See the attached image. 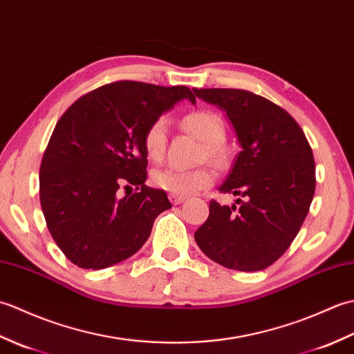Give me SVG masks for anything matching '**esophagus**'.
<instances>
[{
  "mask_svg": "<svg viewBox=\"0 0 354 354\" xmlns=\"http://www.w3.org/2000/svg\"><path fill=\"white\" fill-rule=\"evenodd\" d=\"M169 199H170V202L171 204H175V205H179V204H183V202L185 201V198L184 196H178V194H169Z\"/></svg>",
  "mask_w": 354,
  "mask_h": 354,
  "instance_id": "34e87169",
  "label": "esophagus"
}]
</instances>
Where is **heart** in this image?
<instances>
[{
	"label": "heart",
	"instance_id": "1",
	"mask_svg": "<svg viewBox=\"0 0 354 354\" xmlns=\"http://www.w3.org/2000/svg\"><path fill=\"white\" fill-rule=\"evenodd\" d=\"M183 124L204 141V149L201 152V161H209L216 167H222L227 162V152L222 146L225 140V124L222 118L213 111H193L183 118ZM169 124L165 117H158L147 126L142 135V147L149 160L160 161L165 153L167 146ZM152 181L161 190L178 196H190L204 189H208L214 183V173L208 165L192 170L167 167L156 170Z\"/></svg>",
	"mask_w": 354,
	"mask_h": 354
}]
</instances>
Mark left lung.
<instances>
[{"label":"left lung","instance_id":"left-lung-1","mask_svg":"<svg viewBox=\"0 0 354 354\" xmlns=\"http://www.w3.org/2000/svg\"><path fill=\"white\" fill-rule=\"evenodd\" d=\"M225 109L240 150L221 193L232 207L209 201V216L194 232L208 259L254 272L272 265L297 237L315 194V161L301 127L288 111L245 89H193Z\"/></svg>","mask_w":354,"mask_h":354}]
</instances>
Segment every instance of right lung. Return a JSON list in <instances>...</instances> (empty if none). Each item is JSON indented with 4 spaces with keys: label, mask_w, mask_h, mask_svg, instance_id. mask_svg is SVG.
<instances>
[{
    "label": "right lung",
    "mask_w": 354,
    "mask_h": 354,
    "mask_svg": "<svg viewBox=\"0 0 354 354\" xmlns=\"http://www.w3.org/2000/svg\"><path fill=\"white\" fill-rule=\"evenodd\" d=\"M181 99L196 102L187 86L118 80L82 95L59 118L42 156L39 199L53 240L74 265L103 269L129 259L171 208L164 190L145 184L142 135Z\"/></svg>",
    "instance_id": "right-lung-1"
}]
</instances>
